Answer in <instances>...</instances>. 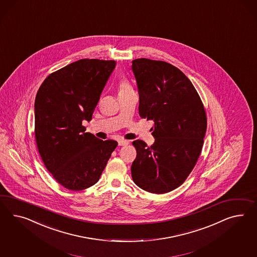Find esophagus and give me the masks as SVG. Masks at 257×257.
I'll return each instance as SVG.
<instances>
[{"mask_svg": "<svg viewBox=\"0 0 257 257\" xmlns=\"http://www.w3.org/2000/svg\"><path fill=\"white\" fill-rule=\"evenodd\" d=\"M129 144L128 140H124V139H120L118 140V146H126Z\"/></svg>", "mask_w": 257, "mask_h": 257, "instance_id": "obj_1", "label": "esophagus"}]
</instances>
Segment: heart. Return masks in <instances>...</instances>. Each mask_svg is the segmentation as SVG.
Here are the masks:
<instances>
[{"label":"heart","instance_id":"heart-1","mask_svg":"<svg viewBox=\"0 0 257 257\" xmlns=\"http://www.w3.org/2000/svg\"><path fill=\"white\" fill-rule=\"evenodd\" d=\"M129 90H132V88L130 87V85L127 83L126 81H121V82L119 83V86H118V94L124 93V92H127V91H129Z\"/></svg>","mask_w":257,"mask_h":257}]
</instances>
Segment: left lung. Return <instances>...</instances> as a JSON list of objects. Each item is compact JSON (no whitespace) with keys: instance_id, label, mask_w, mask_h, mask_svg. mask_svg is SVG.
Returning <instances> with one entry per match:
<instances>
[{"instance_id":"obj_1","label":"left lung","mask_w":257,"mask_h":257,"mask_svg":"<svg viewBox=\"0 0 257 257\" xmlns=\"http://www.w3.org/2000/svg\"><path fill=\"white\" fill-rule=\"evenodd\" d=\"M139 93V115L153 119L155 141L148 147L135 140L134 182L153 194L181 186L201 153L207 117L194 85L170 63L149 59L132 61Z\"/></svg>"}]
</instances>
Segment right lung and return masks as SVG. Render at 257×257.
<instances>
[{
	"mask_svg": "<svg viewBox=\"0 0 257 257\" xmlns=\"http://www.w3.org/2000/svg\"><path fill=\"white\" fill-rule=\"evenodd\" d=\"M115 61L82 59L49 75L35 102V139L53 178L72 191L95 184L118 142L85 133Z\"/></svg>",
	"mask_w": 257,
	"mask_h": 257,
	"instance_id": "1",
	"label": "right lung"
}]
</instances>
